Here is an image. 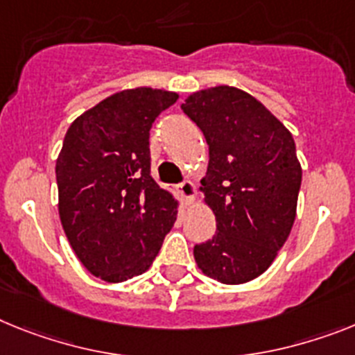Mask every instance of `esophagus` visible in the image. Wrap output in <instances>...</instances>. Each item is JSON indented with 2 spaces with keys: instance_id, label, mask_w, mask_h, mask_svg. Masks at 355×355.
<instances>
[{
  "instance_id": "esophagus-1",
  "label": "esophagus",
  "mask_w": 355,
  "mask_h": 355,
  "mask_svg": "<svg viewBox=\"0 0 355 355\" xmlns=\"http://www.w3.org/2000/svg\"><path fill=\"white\" fill-rule=\"evenodd\" d=\"M178 191H180L184 200L191 202L193 196H195V184H193L191 180H184V182L178 186Z\"/></svg>"
}]
</instances>
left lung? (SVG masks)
Instances as JSON below:
<instances>
[{"mask_svg":"<svg viewBox=\"0 0 355 355\" xmlns=\"http://www.w3.org/2000/svg\"><path fill=\"white\" fill-rule=\"evenodd\" d=\"M182 110L209 146L202 191L216 216V233L195 245V260L220 284L251 282L269 269L296 218L294 139L260 101L231 86L196 92Z\"/></svg>","mask_w":355,"mask_h":355,"instance_id":"obj_1","label":"left lung"}]
</instances>
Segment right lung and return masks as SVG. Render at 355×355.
I'll return each instance as SVG.
<instances>
[{
    "label": "right lung",
    "instance_id": "add662e5",
    "mask_svg": "<svg viewBox=\"0 0 355 355\" xmlns=\"http://www.w3.org/2000/svg\"><path fill=\"white\" fill-rule=\"evenodd\" d=\"M135 88L101 101L68 128L55 164L59 216L71 249L104 282L150 269L177 220V200L151 177L150 130L177 103Z\"/></svg>",
    "mask_w": 355,
    "mask_h": 355
}]
</instances>
